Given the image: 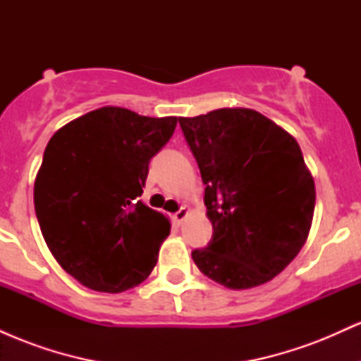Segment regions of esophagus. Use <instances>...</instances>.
Here are the masks:
<instances>
[{
	"instance_id": "34e87169",
	"label": "esophagus",
	"mask_w": 361,
	"mask_h": 361,
	"mask_svg": "<svg viewBox=\"0 0 361 361\" xmlns=\"http://www.w3.org/2000/svg\"><path fill=\"white\" fill-rule=\"evenodd\" d=\"M186 215H188V209H185V207H181L180 210H176L175 214H173V219H175V222L181 224L186 219Z\"/></svg>"
}]
</instances>
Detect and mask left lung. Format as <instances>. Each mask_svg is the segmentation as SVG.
I'll list each match as a JSON object with an SVG mask.
<instances>
[{"instance_id": "8db88e82", "label": "left lung", "mask_w": 361, "mask_h": 361, "mask_svg": "<svg viewBox=\"0 0 361 361\" xmlns=\"http://www.w3.org/2000/svg\"><path fill=\"white\" fill-rule=\"evenodd\" d=\"M205 185L212 239L192 251L205 276L227 288L258 287L299 255L316 188L297 140L250 109L180 117Z\"/></svg>"}]
</instances>
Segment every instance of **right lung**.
I'll list each match as a JSON object with an SVG mask.
<instances>
[{
  "instance_id": "obj_1",
  "label": "right lung",
  "mask_w": 361,
  "mask_h": 361,
  "mask_svg": "<svg viewBox=\"0 0 361 361\" xmlns=\"http://www.w3.org/2000/svg\"><path fill=\"white\" fill-rule=\"evenodd\" d=\"M176 122L103 106L49 140L34 188L37 221L54 258L85 287L123 292L156 267L169 221L139 197Z\"/></svg>"
}]
</instances>
